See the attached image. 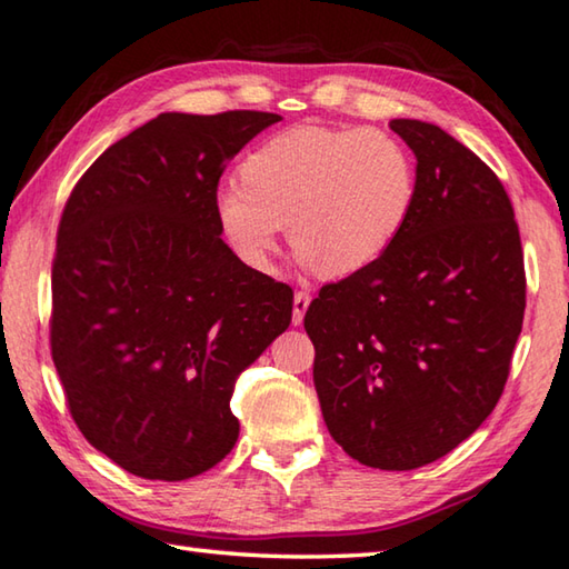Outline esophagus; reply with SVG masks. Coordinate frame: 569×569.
Masks as SVG:
<instances>
[{
    "label": "esophagus",
    "mask_w": 569,
    "mask_h": 569,
    "mask_svg": "<svg viewBox=\"0 0 569 569\" xmlns=\"http://www.w3.org/2000/svg\"><path fill=\"white\" fill-rule=\"evenodd\" d=\"M307 305H310V292L307 290H297L295 292V307H292V322L302 325V318L307 312Z\"/></svg>",
    "instance_id": "34e87169"
}]
</instances>
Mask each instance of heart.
<instances>
[{
  "label": "heart",
  "mask_w": 569,
  "mask_h": 569,
  "mask_svg": "<svg viewBox=\"0 0 569 569\" xmlns=\"http://www.w3.org/2000/svg\"><path fill=\"white\" fill-rule=\"evenodd\" d=\"M416 189L413 156L390 130L295 126L249 153L213 209L231 249L257 272L272 269L287 221L305 264L346 277L386 254Z\"/></svg>",
  "instance_id": "heart-1"
}]
</instances>
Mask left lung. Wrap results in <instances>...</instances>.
<instances>
[{
  "instance_id": "8db88e82",
  "label": "left lung",
  "mask_w": 569,
  "mask_h": 569,
  "mask_svg": "<svg viewBox=\"0 0 569 569\" xmlns=\"http://www.w3.org/2000/svg\"><path fill=\"white\" fill-rule=\"evenodd\" d=\"M416 203L370 267L305 312L312 378L335 441L372 469L411 471L495 411L527 305L515 209L497 173L446 130L398 118Z\"/></svg>"
}]
</instances>
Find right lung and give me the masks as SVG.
I'll return each mask as SVG.
<instances>
[{
  "instance_id": "obj_1",
  "label": "right lung",
  "mask_w": 569,
  "mask_h": 569,
  "mask_svg": "<svg viewBox=\"0 0 569 569\" xmlns=\"http://www.w3.org/2000/svg\"><path fill=\"white\" fill-rule=\"evenodd\" d=\"M277 120L161 113L74 183L52 259L50 350L72 421L136 477L183 481L239 439L234 380L292 322V287L221 239L219 179Z\"/></svg>"
}]
</instances>
